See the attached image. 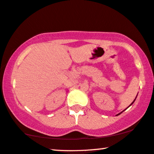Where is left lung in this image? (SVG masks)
Listing matches in <instances>:
<instances>
[{"mask_svg":"<svg viewBox=\"0 0 154 154\" xmlns=\"http://www.w3.org/2000/svg\"><path fill=\"white\" fill-rule=\"evenodd\" d=\"M137 96H136V98H134V101H132V103H131V104H130V105L128 106V107H130V106H132V104H133V103H134V102L135 101V100H136V98H137ZM127 108H126V109H127ZM126 109H125V110H126ZM124 110H123V111H124ZM123 111H122V112H123ZM122 112H120V113H118V114H117V115H116V116H119V115H120V114H121Z\"/></svg>","mask_w":154,"mask_h":154,"instance_id":"8db88e82","label":"left lung"}]
</instances>
